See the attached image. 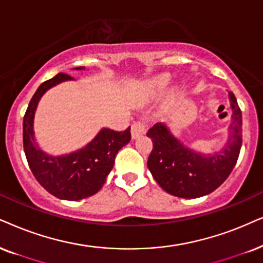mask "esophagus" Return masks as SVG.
Instances as JSON below:
<instances>
[{
  "mask_svg": "<svg viewBox=\"0 0 263 263\" xmlns=\"http://www.w3.org/2000/svg\"><path fill=\"white\" fill-rule=\"evenodd\" d=\"M145 127H147V125H145L144 121L135 122V124L132 125V127H131L132 138H138L139 136H142L143 134H144Z\"/></svg>",
  "mask_w": 263,
  "mask_h": 263,
  "instance_id": "34e87169",
  "label": "esophagus"
}]
</instances>
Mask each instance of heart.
<instances>
[{
    "label": "heart",
    "instance_id": "b5f03b06",
    "mask_svg": "<svg viewBox=\"0 0 263 263\" xmlns=\"http://www.w3.org/2000/svg\"><path fill=\"white\" fill-rule=\"evenodd\" d=\"M168 82H170V76L168 75L158 76V78H155L151 82V88L155 92H161L166 88V86L168 85Z\"/></svg>",
    "mask_w": 263,
    "mask_h": 263
}]
</instances>
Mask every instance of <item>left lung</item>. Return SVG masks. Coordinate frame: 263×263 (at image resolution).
<instances>
[{"instance_id":"1","label":"left lung","mask_w":263,"mask_h":263,"mask_svg":"<svg viewBox=\"0 0 263 263\" xmlns=\"http://www.w3.org/2000/svg\"><path fill=\"white\" fill-rule=\"evenodd\" d=\"M229 101L233 121L229 126L228 142L214 154L204 155L187 148L161 122L149 128L147 136L153 142V151L148 158V168L168 194L185 199L204 197L231 175L240 153L242 135L241 111L232 92Z\"/></svg>"}]
</instances>
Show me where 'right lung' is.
I'll return each mask as SVG.
<instances>
[{"label": "right lung", "mask_w": 263, "mask_h": 263, "mask_svg": "<svg viewBox=\"0 0 263 263\" xmlns=\"http://www.w3.org/2000/svg\"><path fill=\"white\" fill-rule=\"evenodd\" d=\"M75 69L84 70L85 66ZM68 80L74 79L59 72L40 85L23 120V145L30 170L39 183L55 198L76 201L101 191L118 152L131 141V127L120 132L102 128L86 147L70 154L53 156L42 152L34 137L36 108L47 89Z\"/></svg>", "instance_id": "obj_1"}]
</instances>
